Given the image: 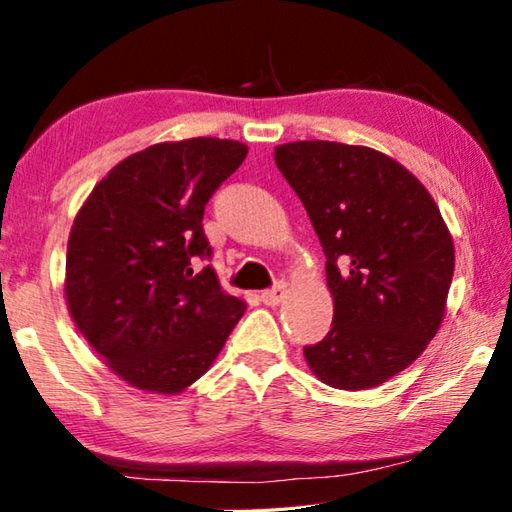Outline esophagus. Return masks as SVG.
<instances>
[{"label": "esophagus", "instance_id": "esophagus-1", "mask_svg": "<svg viewBox=\"0 0 512 512\" xmlns=\"http://www.w3.org/2000/svg\"><path fill=\"white\" fill-rule=\"evenodd\" d=\"M283 297H285V283H279V285H276V288L265 290L261 294V301L265 303V306H279V303L283 301Z\"/></svg>", "mask_w": 512, "mask_h": 512}]
</instances>
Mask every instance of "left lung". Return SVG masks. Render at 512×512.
<instances>
[{
  "label": "left lung",
  "mask_w": 512,
  "mask_h": 512,
  "mask_svg": "<svg viewBox=\"0 0 512 512\" xmlns=\"http://www.w3.org/2000/svg\"><path fill=\"white\" fill-rule=\"evenodd\" d=\"M274 161L326 254L333 328L303 348L328 387H380L418 360L443 324L454 242L420 179L384 152L292 141Z\"/></svg>",
  "instance_id": "left-lung-1"
}]
</instances>
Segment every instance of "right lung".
<instances>
[{
    "mask_svg": "<svg viewBox=\"0 0 512 512\" xmlns=\"http://www.w3.org/2000/svg\"><path fill=\"white\" fill-rule=\"evenodd\" d=\"M247 146L195 137L119 161L76 213L65 299L80 335L130 387L175 393L211 369L247 303L220 288L204 206Z\"/></svg>",
    "mask_w": 512,
    "mask_h": 512,
    "instance_id": "add662e5",
    "label": "right lung"
}]
</instances>
